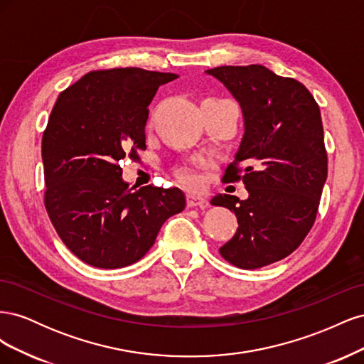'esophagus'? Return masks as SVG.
Returning <instances> with one entry per match:
<instances>
[{"instance_id": "34e87169", "label": "esophagus", "mask_w": 364, "mask_h": 364, "mask_svg": "<svg viewBox=\"0 0 364 364\" xmlns=\"http://www.w3.org/2000/svg\"><path fill=\"white\" fill-rule=\"evenodd\" d=\"M186 205H188L190 208H194V206L205 208L208 203L202 196L194 194V193H188V194H186Z\"/></svg>"}]
</instances>
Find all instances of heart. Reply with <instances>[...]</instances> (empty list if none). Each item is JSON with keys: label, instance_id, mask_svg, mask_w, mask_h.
<instances>
[{"label": "heart", "instance_id": "heart-1", "mask_svg": "<svg viewBox=\"0 0 364 364\" xmlns=\"http://www.w3.org/2000/svg\"><path fill=\"white\" fill-rule=\"evenodd\" d=\"M176 179L185 186H191V188L199 185V179H197L196 173L188 167H182L179 170H176Z\"/></svg>", "mask_w": 364, "mask_h": 364}]
</instances>
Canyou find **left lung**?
Masks as SVG:
<instances>
[{
    "label": "left lung",
    "mask_w": 364,
    "mask_h": 364,
    "mask_svg": "<svg viewBox=\"0 0 364 364\" xmlns=\"http://www.w3.org/2000/svg\"><path fill=\"white\" fill-rule=\"evenodd\" d=\"M245 121L223 181L243 179L249 197L217 194L211 203L234 211L235 235L220 247L234 266L253 270L289 257L310 232L328 174L321 109L306 87L262 65L217 67ZM245 163V174L237 167Z\"/></svg>",
    "instance_id": "1"
}]
</instances>
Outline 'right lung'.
<instances>
[{
    "label": "right lung",
    "mask_w": 364,
    "mask_h": 364,
    "mask_svg": "<svg viewBox=\"0 0 364 364\" xmlns=\"http://www.w3.org/2000/svg\"><path fill=\"white\" fill-rule=\"evenodd\" d=\"M174 79L141 68L91 71L53 107L42 136L46 208L65 246L90 266L136 262L165 220L183 211L179 188H130L118 164L146 150L147 106Z\"/></svg>",
    "instance_id": "right-lung-1"
}]
</instances>
